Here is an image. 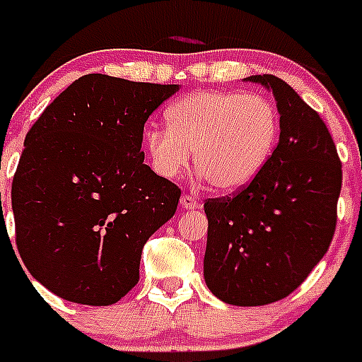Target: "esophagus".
Wrapping results in <instances>:
<instances>
[{
  "label": "esophagus",
  "mask_w": 362,
  "mask_h": 362,
  "mask_svg": "<svg viewBox=\"0 0 362 362\" xmlns=\"http://www.w3.org/2000/svg\"><path fill=\"white\" fill-rule=\"evenodd\" d=\"M181 206L187 210H194V209H199V201H197L196 196H190V194H183L181 197Z\"/></svg>",
  "instance_id": "34e87169"
}]
</instances>
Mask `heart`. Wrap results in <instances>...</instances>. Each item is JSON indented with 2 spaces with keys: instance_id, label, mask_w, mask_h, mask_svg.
<instances>
[{
  "instance_id": "b5f03b06",
  "label": "heart",
  "mask_w": 362,
  "mask_h": 362,
  "mask_svg": "<svg viewBox=\"0 0 362 362\" xmlns=\"http://www.w3.org/2000/svg\"><path fill=\"white\" fill-rule=\"evenodd\" d=\"M166 129L145 132L153 170L175 179L190 165L214 188L233 192L263 170L279 139V112L261 94L204 90L166 110Z\"/></svg>"
}]
</instances>
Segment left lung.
Returning <instances> with one entry per match:
<instances>
[{"label": "left lung", "instance_id": "8db88e82", "mask_svg": "<svg viewBox=\"0 0 362 362\" xmlns=\"http://www.w3.org/2000/svg\"><path fill=\"white\" fill-rule=\"evenodd\" d=\"M246 79L276 98L279 143L246 187L204 201V281L228 305L263 306L299 288L328 250L343 170L325 121L292 86L272 74Z\"/></svg>", "mask_w": 362, "mask_h": 362}]
</instances>
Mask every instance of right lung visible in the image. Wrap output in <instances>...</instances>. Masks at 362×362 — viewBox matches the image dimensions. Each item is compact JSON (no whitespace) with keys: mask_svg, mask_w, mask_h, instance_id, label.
<instances>
[{"mask_svg":"<svg viewBox=\"0 0 362 362\" xmlns=\"http://www.w3.org/2000/svg\"><path fill=\"white\" fill-rule=\"evenodd\" d=\"M177 88L86 74L28 130L12 179L16 246L56 296L107 306L139 281L143 246L181 197L143 163V130Z\"/></svg>","mask_w":362,"mask_h":362,"instance_id":"1","label":"right lung"}]
</instances>
